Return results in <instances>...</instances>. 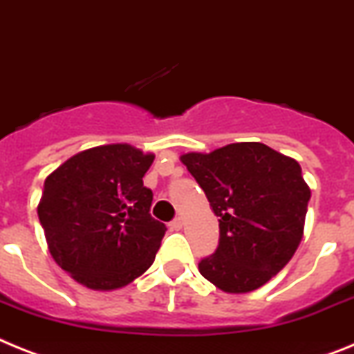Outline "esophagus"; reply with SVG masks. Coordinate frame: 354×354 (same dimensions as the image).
Listing matches in <instances>:
<instances>
[{"label": "esophagus", "mask_w": 354, "mask_h": 354, "mask_svg": "<svg viewBox=\"0 0 354 354\" xmlns=\"http://www.w3.org/2000/svg\"><path fill=\"white\" fill-rule=\"evenodd\" d=\"M182 227H183L182 218H174L171 223H169V228H171V230H180Z\"/></svg>", "instance_id": "34e87169"}]
</instances>
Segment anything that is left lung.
<instances>
[{
  "instance_id": "8db88e82",
  "label": "left lung",
  "mask_w": 354,
  "mask_h": 354,
  "mask_svg": "<svg viewBox=\"0 0 354 354\" xmlns=\"http://www.w3.org/2000/svg\"><path fill=\"white\" fill-rule=\"evenodd\" d=\"M219 221L218 248L198 264L228 293L254 292L292 259L302 239L310 187L293 158L259 142L183 154Z\"/></svg>"
}]
</instances>
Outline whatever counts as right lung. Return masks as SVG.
Here are the masks:
<instances>
[{
  "label": "right lung",
  "instance_id": "add662e5",
  "mask_svg": "<svg viewBox=\"0 0 354 354\" xmlns=\"http://www.w3.org/2000/svg\"><path fill=\"white\" fill-rule=\"evenodd\" d=\"M154 156L126 144L71 156L44 180L37 216L55 263L91 290H117L140 277L165 225L151 216L144 174Z\"/></svg>",
  "mask_w": 354,
  "mask_h": 354
}]
</instances>
